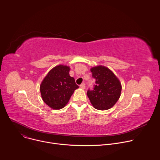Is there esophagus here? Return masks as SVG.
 <instances>
[{"label": "esophagus", "mask_w": 160, "mask_h": 160, "mask_svg": "<svg viewBox=\"0 0 160 160\" xmlns=\"http://www.w3.org/2000/svg\"><path fill=\"white\" fill-rule=\"evenodd\" d=\"M80 88L82 89H85V84L84 83H82L80 85Z\"/></svg>", "instance_id": "1"}]
</instances>
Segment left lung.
I'll return each mask as SVG.
<instances>
[{
  "label": "left lung",
  "instance_id": "8db88e82",
  "mask_svg": "<svg viewBox=\"0 0 160 160\" xmlns=\"http://www.w3.org/2000/svg\"><path fill=\"white\" fill-rule=\"evenodd\" d=\"M96 85L87 92L93 107L99 110L111 108L121 96L122 86L118 78L108 68L97 66L91 69Z\"/></svg>",
  "mask_w": 160,
  "mask_h": 160
}]
</instances>
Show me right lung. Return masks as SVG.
<instances>
[{"mask_svg": "<svg viewBox=\"0 0 160 160\" xmlns=\"http://www.w3.org/2000/svg\"><path fill=\"white\" fill-rule=\"evenodd\" d=\"M70 68L58 65L53 68L42 80L39 89L43 101L50 108L59 110L64 108L79 88L75 78L69 75Z\"/></svg>", "mask_w": 160, "mask_h": 160, "instance_id": "right-lung-1", "label": "right lung"}]
</instances>
